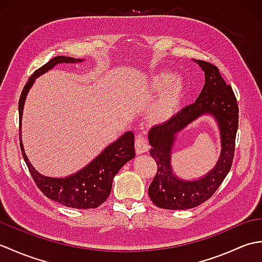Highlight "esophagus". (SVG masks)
Returning <instances> with one entry per match:
<instances>
[{
  "label": "esophagus",
  "instance_id": "34e87169",
  "mask_svg": "<svg viewBox=\"0 0 262 262\" xmlns=\"http://www.w3.org/2000/svg\"><path fill=\"white\" fill-rule=\"evenodd\" d=\"M148 149V144L145 138L142 136H136L135 138V151L137 154H142Z\"/></svg>",
  "mask_w": 262,
  "mask_h": 262
}]
</instances>
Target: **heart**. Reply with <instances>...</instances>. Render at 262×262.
<instances>
[{"label":"heart","instance_id":"heart-1","mask_svg":"<svg viewBox=\"0 0 262 262\" xmlns=\"http://www.w3.org/2000/svg\"><path fill=\"white\" fill-rule=\"evenodd\" d=\"M151 88L155 92H161L164 88L166 89L153 104L151 118L158 122H164L171 119L180 109L183 98H185V83L179 77H176L173 73L159 72L152 77Z\"/></svg>","mask_w":262,"mask_h":262}]
</instances>
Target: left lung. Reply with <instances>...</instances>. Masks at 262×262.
I'll return each instance as SVG.
<instances>
[{
	"label": "left lung",
	"mask_w": 262,
	"mask_h": 262,
	"mask_svg": "<svg viewBox=\"0 0 262 262\" xmlns=\"http://www.w3.org/2000/svg\"><path fill=\"white\" fill-rule=\"evenodd\" d=\"M205 72V84L193 103L187 105L163 124L149 129V155L158 171L148 187L149 198L164 209H189L205 203L221 186L233 163L238 126V105L230 84H226L219 68L206 60H194ZM204 113L213 115L219 124L222 152L215 168L198 181L178 178L170 168V149L177 132Z\"/></svg>",
	"instance_id": "obj_1"
}]
</instances>
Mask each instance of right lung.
<instances>
[{
	"instance_id": "right-lung-1",
	"label": "right lung",
	"mask_w": 262,
	"mask_h": 262,
	"mask_svg": "<svg viewBox=\"0 0 262 262\" xmlns=\"http://www.w3.org/2000/svg\"><path fill=\"white\" fill-rule=\"evenodd\" d=\"M83 59H76L69 56H56L33 72L29 77L19 100V136L22 157L29 169L33 181L41 192L49 199L62 204L66 207L88 209L97 208L109 197L113 187L114 177L128 161L135 157L134 134L126 132L118 140L105 147L91 163L81 171L66 178H51L39 173L28 160L24 149L21 138L22 110L28 91L38 76L52 70L55 65L60 63H77Z\"/></svg>"
}]
</instances>
